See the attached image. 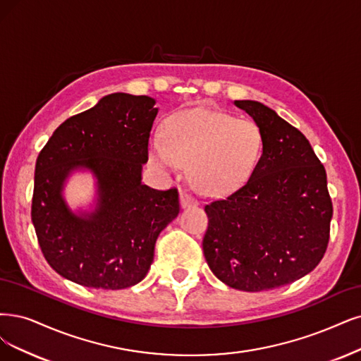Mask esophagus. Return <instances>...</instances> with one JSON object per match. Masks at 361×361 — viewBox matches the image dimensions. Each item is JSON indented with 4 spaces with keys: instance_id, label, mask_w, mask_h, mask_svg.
I'll use <instances>...</instances> for the list:
<instances>
[{
    "instance_id": "obj_1",
    "label": "esophagus",
    "mask_w": 361,
    "mask_h": 361,
    "mask_svg": "<svg viewBox=\"0 0 361 361\" xmlns=\"http://www.w3.org/2000/svg\"><path fill=\"white\" fill-rule=\"evenodd\" d=\"M180 202H181L183 208H190V207L197 205L196 199L189 192H185V190H181V193H180Z\"/></svg>"
}]
</instances>
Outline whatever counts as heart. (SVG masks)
<instances>
[{
    "instance_id": "obj_1",
    "label": "heart",
    "mask_w": 361,
    "mask_h": 361,
    "mask_svg": "<svg viewBox=\"0 0 361 361\" xmlns=\"http://www.w3.org/2000/svg\"><path fill=\"white\" fill-rule=\"evenodd\" d=\"M262 149L263 133L255 120L202 106L172 116L165 140H150L149 159L166 172L190 165V180L199 192L224 195L248 180Z\"/></svg>"
}]
</instances>
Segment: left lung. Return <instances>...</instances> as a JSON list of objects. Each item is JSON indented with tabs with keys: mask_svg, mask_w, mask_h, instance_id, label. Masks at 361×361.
Returning <instances> with one entry per match:
<instances>
[{
	"mask_svg": "<svg viewBox=\"0 0 361 361\" xmlns=\"http://www.w3.org/2000/svg\"><path fill=\"white\" fill-rule=\"evenodd\" d=\"M260 126L263 152L236 192L205 205L204 256L236 290L283 287L322 262L333 216L323 164L303 133L257 101H235Z\"/></svg>",
	"mask_w": 361,
	"mask_h": 361,
	"instance_id": "1",
	"label": "left lung"
}]
</instances>
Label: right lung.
Listing matches in <instances>:
<instances>
[{
    "instance_id": "1",
    "label": "right lung",
    "mask_w": 361,
    "mask_h": 361,
    "mask_svg": "<svg viewBox=\"0 0 361 361\" xmlns=\"http://www.w3.org/2000/svg\"><path fill=\"white\" fill-rule=\"evenodd\" d=\"M150 97L111 93L53 132L35 164L31 219L47 263L70 281L102 290L138 284L159 233L178 216V190L141 183L157 114ZM86 167L97 178L95 212L74 215L63 183Z\"/></svg>"
}]
</instances>
